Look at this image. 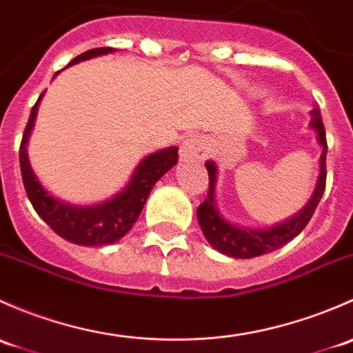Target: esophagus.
Returning a JSON list of instances; mask_svg holds the SVG:
<instances>
[{"label": "esophagus", "instance_id": "1", "mask_svg": "<svg viewBox=\"0 0 353 353\" xmlns=\"http://www.w3.org/2000/svg\"><path fill=\"white\" fill-rule=\"evenodd\" d=\"M207 150H209L207 141L202 136H188L180 146V158L183 161H187V159L202 161V159H205Z\"/></svg>", "mask_w": 353, "mask_h": 353}]
</instances>
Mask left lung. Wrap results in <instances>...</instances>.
Returning a JSON list of instances; mask_svg holds the SVG:
<instances>
[{
    "instance_id": "left-lung-1",
    "label": "left lung",
    "mask_w": 353,
    "mask_h": 353,
    "mask_svg": "<svg viewBox=\"0 0 353 353\" xmlns=\"http://www.w3.org/2000/svg\"><path fill=\"white\" fill-rule=\"evenodd\" d=\"M311 127L318 132V141L323 146L321 158H319V176L318 183H316L314 194H312L310 203L297 214L296 217L289 219L284 224L272 228V230L263 231H252V230H241L232 224L226 223L221 217V214L216 209V201H214V185H216V165L210 161L205 163L207 173H209V190H207V197L201 205L197 207V219L201 224L203 236L207 241L210 243L214 250L224 253V255L232 258H253L270 253L274 250L282 248L289 241H292L307 223L311 221L312 214H314L316 207L321 201L323 194H325L326 187V151H328V144H326V132L325 125H323L321 112L319 108H312L311 112Z\"/></svg>"
}]
</instances>
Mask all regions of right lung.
<instances>
[{
  "label": "right lung",
  "mask_w": 353,
  "mask_h": 353,
  "mask_svg": "<svg viewBox=\"0 0 353 353\" xmlns=\"http://www.w3.org/2000/svg\"><path fill=\"white\" fill-rule=\"evenodd\" d=\"M114 50L115 49H112V47L90 49L74 57L68 66L79 63V61L90 59V57L114 52ZM42 95L39 97L37 103L32 107L30 117H28L20 144L21 180H23L28 201L34 205L35 212L49 224L50 230L69 243L81 246H103L119 241L137 221L156 181L178 163V150L176 148H168V150H161L143 159V163L134 172L129 185L112 201L93 207L69 205L66 202L57 201L43 190L37 176L32 172L30 163H28L27 141L32 127H34Z\"/></svg>",
  "instance_id": "add662e5"
}]
</instances>
